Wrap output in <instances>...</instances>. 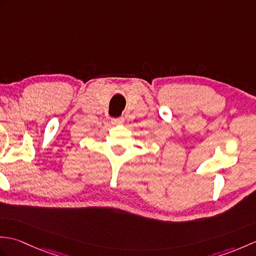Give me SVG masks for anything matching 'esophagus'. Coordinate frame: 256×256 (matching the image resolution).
I'll return each mask as SVG.
<instances>
[{"label":"esophagus","mask_w":256,"mask_h":256,"mask_svg":"<svg viewBox=\"0 0 256 256\" xmlns=\"http://www.w3.org/2000/svg\"><path fill=\"white\" fill-rule=\"evenodd\" d=\"M112 124L114 125H122L124 123V118H112Z\"/></svg>","instance_id":"esophagus-1"}]
</instances>
